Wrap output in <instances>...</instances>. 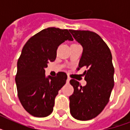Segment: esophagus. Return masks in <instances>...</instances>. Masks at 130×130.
I'll list each match as a JSON object with an SVG mask.
<instances>
[{
	"label": "esophagus",
	"mask_w": 130,
	"mask_h": 130,
	"mask_svg": "<svg viewBox=\"0 0 130 130\" xmlns=\"http://www.w3.org/2000/svg\"><path fill=\"white\" fill-rule=\"evenodd\" d=\"M70 79H71V78H70V77H67V83H69V80H70Z\"/></svg>",
	"instance_id": "esophagus-1"
}]
</instances>
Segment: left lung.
Returning <instances> with one entry per match:
<instances>
[{
	"label": "left lung",
	"mask_w": 130,
	"mask_h": 130,
	"mask_svg": "<svg viewBox=\"0 0 130 130\" xmlns=\"http://www.w3.org/2000/svg\"><path fill=\"white\" fill-rule=\"evenodd\" d=\"M69 31L83 47L77 69L86 67L84 72L85 86L72 79L69 83L74 91L69 96L70 113L75 119L87 121L94 118L109 103L114 86V67L111 51L95 32L86 30Z\"/></svg>",
	"instance_id": "obj_1"
}]
</instances>
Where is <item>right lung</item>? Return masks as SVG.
Instances as JSON below:
<instances>
[{
  "mask_svg": "<svg viewBox=\"0 0 130 130\" xmlns=\"http://www.w3.org/2000/svg\"><path fill=\"white\" fill-rule=\"evenodd\" d=\"M67 40H73L67 29L48 27L30 38L22 49L15 82L20 103L32 116L51 114L55 97L66 83V73L61 71L55 77H46L44 68L55 61L58 46Z\"/></svg>",
  "mask_w": 130,
  "mask_h": 130,
  "instance_id": "add662e5",
  "label": "right lung"
}]
</instances>
